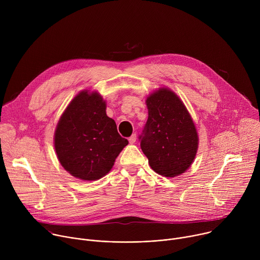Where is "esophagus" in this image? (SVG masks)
Here are the masks:
<instances>
[{
	"mask_svg": "<svg viewBox=\"0 0 260 260\" xmlns=\"http://www.w3.org/2000/svg\"><path fill=\"white\" fill-rule=\"evenodd\" d=\"M136 140H137V136L134 134V135H132L129 138H128V142L131 143V144H135L136 143Z\"/></svg>",
	"mask_w": 260,
	"mask_h": 260,
	"instance_id": "34e87169",
	"label": "esophagus"
}]
</instances>
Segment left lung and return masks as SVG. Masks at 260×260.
Instances as JSON below:
<instances>
[{"label": "left lung", "mask_w": 260, "mask_h": 260, "mask_svg": "<svg viewBox=\"0 0 260 260\" xmlns=\"http://www.w3.org/2000/svg\"><path fill=\"white\" fill-rule=\"evenodd\" d=\"M148 119L140 136L141 149L151 169L164 177L183 174L199 148L194 122L179 96L159 88L146 100Z\"/></svg>", "instance_id": "left-lung-1"}]
</instances>
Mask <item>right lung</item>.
Returning a JSON list of instances; mask_svg holds the SVG:
<instances>
[{
  "mask_svg": "<svg viewBox=\"0 0 260 260\" xmlns=\"http://www.w3.org/2000/svg\"><path fill=\"white\" fill-rule=\"evenodd\" d=\"M128 144L115 121L106 114V102L96 91H80L56 125L54 148L63 169L84 181L107 175Z\"/></svg>",
  "mask_w": 260,
  "mask_h": 260,
  "instance_id": "1",
  "label": "right lung"
}]
</instances>
